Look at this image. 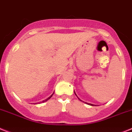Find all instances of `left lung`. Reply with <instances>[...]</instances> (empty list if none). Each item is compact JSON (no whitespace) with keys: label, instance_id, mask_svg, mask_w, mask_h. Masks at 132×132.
I'll list each match as a JSON object with an SVG mask.
<instances>
[{"label":"left lung","instance_id":"obj_1","mask_svg":"<svg viewBox=\"0 0 132 132\" xmlns=\"http://www.w3.org/2000/svg\"><path fill=\"white\" fill-rule=\"evenodd\" d=\"M75 94H76V93H75ZM80 101H81V100H80ZM87 104H88V103H87ZM91 104L92 106V105H93V104Z\"/></svg>","mask_w":132,"mask_h":132}]
</instances>
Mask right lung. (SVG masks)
<instances>
[{"label":"right lung","instance_id":"add662e5","mask_svg":"<svg viewBox=\"0 0 132 132\" xmlns=\"http://www.w3.org/2000/svg\"><path fill=\"white\" fill-rule=\"evenodd\" d=\"M53 94H54V93H53ZM53 94H52V95L51 96H49V97L48 98H46V100H44V101H42V103H44V102H46V101H47L48 100H49V99H50V98H51V97H52V96L53 95Z\"/></svg>","mask_w":132,"mask_h":132}]
</instances>
